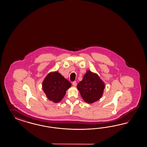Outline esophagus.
Masks as SVG:
<instances>
[{
    "label": "esophagus",
    "mask_w": 147,
    "mask_h": 147,
    "mask_svg": "<svg viewBox=\"0 0 147 147\" xmlns=\"http://www.w3.org/2000/svg\"><path fill=\"white\" fill-rule=\"evenodd\" d=\"M72 85H73V86L76 87V85H77V83H76V81H74V82H73V83H72Z\"/></svg>",
    "instance_id": "34e87169"
}]
</instances>
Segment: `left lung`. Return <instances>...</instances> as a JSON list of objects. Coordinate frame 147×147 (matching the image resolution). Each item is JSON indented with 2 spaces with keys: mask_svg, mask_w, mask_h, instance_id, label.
I'll return each instance as SVG.
<instances>
[{
  "mask_svg": "<svg viewBox=\"0 0 147 147\" xmlns=\"http://www.w3.org/2000/svg\"><path fill=\"white\" fill-rule=\"evenodd\" d=\"M77 88L83 100L90 104L102 96L105 84L96 73L87 71L82 81L77 85Z\"/></svg>",
  "mask_w": 147,
  "mask_h": 147,
  "instance_id": "left-lung-1",
  "label": "left lung"
}]
</instances>
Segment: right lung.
Listing matches in <instances>:
<instances>
[{
    "mask_svg": "<svg viewBox=\"0 0 147 147\" xmlns=\"http://www.w3.org/2000/svg\"><path fill=\"white\" fill-rule=\"evenodd\" d=\"M71 83L58 71H52L45 77L42 87L46 97L54 103L59 102L65 95Z\"/></svg>",
    "mask_w": 147,
    "mask_h": 147,
    "instance_id": "obj_1",
    "label": "right lung"
}]
</instances>
